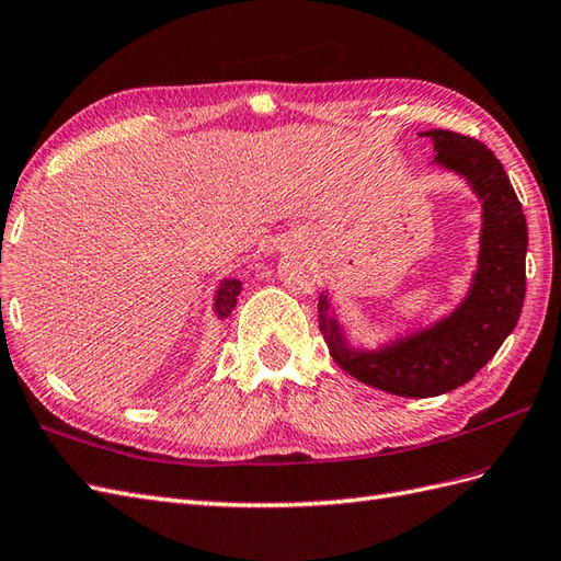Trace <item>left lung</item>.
<instances>
[{"mask_svg": "<svg viewBox=\"0 0 561 561\" xmlns=\"http://www.w3.org/2000/svg\"><path fill=\"white\" fill-rule=\"evenodd\" d=\"M424 137L434 141L436 161L467 178L483 201L479 272L465 304L426 332L379 353L348 348L336 320L327 314V296L318 306L320 332L334 360L357 381L405 398L448 393L477 377L512 334L526 294L528 229L505 168L473 137L450 130H428Z\"/></svg>", "mask_w": 561, "mask_h": 561, "instance_id": "left-lung-1", "label": "left lung"}]
</instances>
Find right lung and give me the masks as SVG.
Here are the masks:
<instances>
[{"label":"right lung","mask_w":561,"mask_h":561,"mask_svg":"<svg viewBox=\"0 0 561 561\" xmlns=\"http://www.w3.org/2000/svg\"><path fill=\"white\" fill-rule=\"evenodd\" d=\"M239 291H241V282H237V279H227L220 286L218 298H215V310H218L220 318H227V314L232 312V308L237 306Z\"/></svg>","instance_id":"1"}]
</instances>
